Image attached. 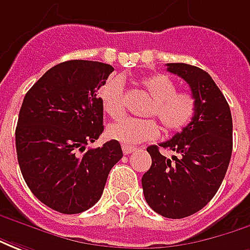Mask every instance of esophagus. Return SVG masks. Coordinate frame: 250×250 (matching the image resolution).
Instances as JSON below:
<instances>
[{
    "instance_id": "obj_1",
    "label": "esophagus",
    "mask_w": 250,
    "mask_h": 250,
    "mask_svg": "<svg viewBox=\"0 0 250 250\" xmlns=\"http://www.w3.org/2000/svg\"><path fill=\"white\" fill-rule=\"evenodd\" d=\"M136 148L133 146H128V145H122V152H124V155H130V153H133L136 152Z\"/></svg>"
}]
</instances>
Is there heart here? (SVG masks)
Wrapping results in <instances>:
<instances>
[{"label": "heart", "mask_w": 250, "mask_h": 250, "mask_svg": "<svg viewBox=\"0 0 250 250\" xmlns=\"http://www.w3.org/2000/svg\"><path fill=\"white\" fill-rule=\"evenodd\" d=\"M141 87L152 98L145 116L157 117L168 133H176L185 129L195 116V98L187 93L178 91V86L166 74H156L141 79ZM102 109L111 118H120L125 113V87L121 78L107 79L100 90ZM110 140L124 145H136L155 140L160 134V128L153 118L134 120L124 118L111 124L106 130Z\"/></svg>", "instance_id": "1"}]
</instances>
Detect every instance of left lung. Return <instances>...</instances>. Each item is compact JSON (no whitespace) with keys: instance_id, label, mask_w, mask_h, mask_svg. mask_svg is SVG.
<instances>
[{"instance_id":"8db88e82","label":"left lung","mask_w":250,"mask_h":250,"mask_svg":"<svg viewBox=\"0 0 250 250\" xmlns=\"http://www.w3.org/2000/svg\"><path fill=\"white\" fill-rule=\"evenodd\" d=\"M167 70L188 83L195 116L180 133L159 144L176 157H163L157 145L146 148L152 166L141 185L152 210L179 219L199 211L217 194L231 157L233 121L229 104L206 71L186 63H168Z\"/></svg>"}]
</instances>
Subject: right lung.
Returning a JSON list of instances; mask_svg holds the SVG:
<instances>
[{
    "instance_id": "right-lung-1",
    "label": "right lung",
    "mask_w": 250,
    "mask_h": 250,
    "mask_svg": "<svg viewBox=\"0 0 250 250\" xmlns=\"http://www.w3.org/2000/svg\"><path fill=\"white\" fill-rule=\"evenodd\" d=\"M113 71L101 62H63L22 101L16 128L19 166L32 194L55 211L78 214L94 206L122 157L114 140L86 149L104 132L98 90Z\"/></svg>"
}]
</instances>
